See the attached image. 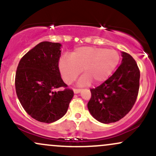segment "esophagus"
<instances>
[{"instance_id":"34e87169","label":"esophagus","mask_w":156,"mask_h":156,"mask_svg":"<svg viewBox=\"0 0 156 156\" xmlns=\"http://www.w3.org/2000/svg\"><path fill=\"white\" fill-rule=\"evenodd\" d=\"M80 91H81V89H73V92H74L75 94H78V93H79Z\"/></svg>"}]
</instances>
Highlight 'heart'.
Listing matches in <instances>:
<instances>
[{
  "label": "heart",
  "instance_id": "heart-1",
  "mask_svg": "<svg viewBox=\"0 0 156 156\" xmlns=\"http://www.w3.org/2000/svg\"><path fill=\"white\" fill-rule=\"evenodd\" d=\"M119 62V55L113 50L95 47H82L60 59L59 70L67 83H71L83 71L85 76L79 80L80 85L101 83L110 76Z\"/></svg>",
  "mask_w": 156,
  "mask_h": 156
}]
</instances>
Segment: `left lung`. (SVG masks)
I'll return each mask as SVG.
<instances>
[{"label":"left lung","instance_id":"8db88e82","mask_svg":"<svg viewBox=\"0 0 156 156\" xmlns=\"http://www.w3.org/2000/svg\"><path fill=\"white\" fill-rule=\"evenodd\" d=\"M122 60L110 78L96 88L91 89L87 106L92 117L108 124L119 121L128 114L137 99L140 71L128 53H122Z\"/></svg>","mask_w":156,"mask_h":156}]
</instances>
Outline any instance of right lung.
Wrapping results in <instances>:
<instances>
[{"mask_svg": "<svg viewBox=\"0 0 156 156\" xmlns=\"http://www.w3.org/2000/svg\"><path fill=\"white\" fill-rule=\"evenodd\" d=\"M61 44L42 42L20 61L15 89L25 111L36 120L51 123L67 112L74 93L61 78Z\"/></svg>", "mask_w": 156, "mask_h": 156, "instance_id": "add662e5", "label": "right lung"}]
</instances>
